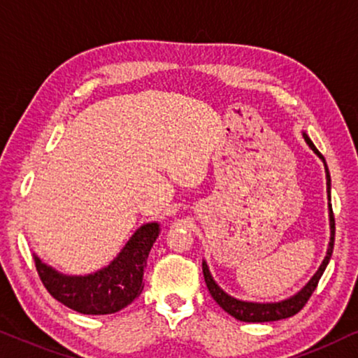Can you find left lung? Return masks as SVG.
<instances>
[{
  "label": "left lung",
  "instance_id": "1",
  "mask_svg": "<svg viewBox=\"0 0 358 358\" xmlns=\"http://www.w3.org/2000/svg\"><path fill=\"white\" fill-rule=\"evenodd\" d=\"M304 141L306 144L311 147V150L316 154L319 159L322 160L324 169H326V180H327V198L331 201V175H329V169L326 160L321 152L316 149V145L313 144V141L309 139L306 132H303ZM329 226H331V241H329V247H327V254L324 257L321 266H319L316 273L309 282L306 283V287L294 294V296L283 299V301L278 303H252V301H242V299H237L231 294H227L224 289L219 287V285L214 282V278L211 276V271L208 268L206 262H203V275H204V282H206V287L211 293V296L214 301H216L219 306H221L224 311L227 314H231L232 317H236L237 321H244V322H270V321H280V319H287L292 317L294 314L299 313L303 309L304 304L308 303V299L311 298V294L314 289H316L319 280L326 270V266L331 260L332 255V249H334V236H336V222H334V214H332V206L329 203Z\"/></svg>",
  "mask_w": 358,
  "mask_h": 358
}]
</instances>
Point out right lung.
<instances>
[{
    "mask_svg": "<svg viewBox=\"0 0 358 358\" xmlns=\"http://www.w3.org/2000/svg\"><path fill=\"white\" fill-rule=\"evenodd\" d=\"M160 224L141 226L116 259L90 275H64L34 255L42 283L57 301L82 314H113L131 304L144 289L142 278Z\"/></svg>",
    "mask_w": 358,
    "mask_h": 358,
    "instance_id": "1",
    "label": "right lung"
}]
</instances>
